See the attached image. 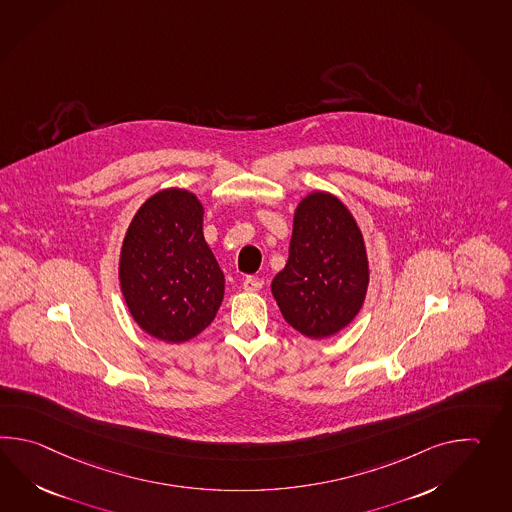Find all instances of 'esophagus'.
Wrapping results in <instances>:
<instances>
[{
	"mask_svg": "<svg viewBox=\"0 0 512 512\" xmlns=\"http://www.w3.org/2000/svg\"><path fill=\"white\" fill-rule=\"evenodd\" d=\"M242 286H244L246 292H257V290L262 288V279H259V277H246Z\"/></svg>",
	"mask_w": 512,
	"mask_h": 512,
	"instance_id": "esophagus-1",
	"label": "esophagus"
}]
</instances>
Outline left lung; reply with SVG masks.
Instances as JSON below:
<instances>
[{
  "label": "left lung",
  "mask_w": 512,
  "mask_h": 512,
  "mask_svg": "<svg viewBox=\"0 0 512 512\" xmlns=\"http://www.w3.org/2000/svg\"><path fill=\"white\" fill-rule=\"evenodd\" d=\"M369 262L362 231L340 198L325 191L297 204L288 262L272 294L290 327L312 340L345 329L364 305Z\"/></svg>",
  "instance_id": "8db88e82"
}]
</instances>
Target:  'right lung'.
<instances>
[{"mask_svg":"<svg viewBox=\"0 0 512 512\" xmlns=\"http://www.w3.org/2000/svg\"><path fill=\"white\" fill-rule=\"evenodd\" d=\"M119 283L141 329L183 343L211 325L224 299V273L204 239V205L185 189H163L126 229Z\"/></svg>","mask_w":512,"mask_h":512,"instance_id":"add662e5","label":"right lung"}]
</instances>
